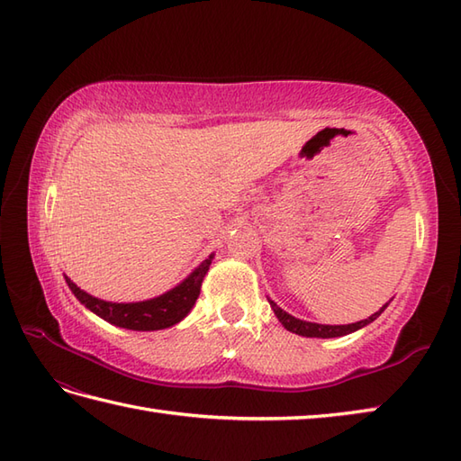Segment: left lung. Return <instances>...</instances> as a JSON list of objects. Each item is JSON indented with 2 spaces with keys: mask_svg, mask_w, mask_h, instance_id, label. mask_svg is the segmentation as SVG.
<instances>
[{
  "mask_svg": "<svg viewBox=\"0 0 461 461\" xmlns=\"http://www.w3.org/2000/svg\"><path fill=\"white\" fill-rule=\"evenodd\" d=\"M270 305L272 310L276 313V317H278L280 323L285 327V330L292 331V333H298V335H303V337H323V339H327V337H341V335H347V333H353L357 330H361V327L369 325L371 321H375L378 315H381L384 312L386 305H383L381 310H378L376 313H373L369 320H363V321H357V323H349V325H321V323H310V321H303V320H298V317H294L290 313H285L282 308H278L272 300H270Z\"/></svg>",
  "mask_w": 461,
  "mask_h": 461,
  "instance_id": "obj_1",
  "label": "left lung"
}]
</instances>
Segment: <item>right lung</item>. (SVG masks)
Wrapping results in <instances>:
<instances>
[{
  "label": "right lung",
  "mask_w": 461,
  "mask_h": 461,
  "mask_svg": "<svg viewBox=\"0 0 461 461\" xmlns=\"http://www.w3.org/2000/svg\"><path fill=\"white\" fill-rule=\"evenodd\" d=\"M211 260L212 257L204 260L187 280H183L177 285V288L159 295V298L138 302V303H112V302L98 300L95 295L77 288V284L70 282L67 276L65 278H67L68 288L73 290L78 302L85 303L90 312L100 315L102 320H106L118 327H124V330L156 331V330H166V327L176 325L191 312V308L195 305L199 298L201 282L209 270Z\"/></svg>",
  "instance_id": "obj_1"
}]
</instances>
